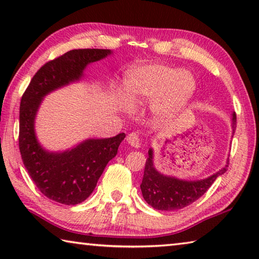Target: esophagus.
<instances>
[{
  "label": "esophagus",
  "instance_id": "obj_1",
  "mask_svg": "<svg viewBox=\"0 0 259 259\" xmlns=\"http://www.w3.org/2000/svg\"><path fill=\"white\" fill-rule=\"evenodd\" d=\"M126 142H128L129 145H131L133 147H136V148H138L140 145L139 136L136 133H131L126 136Z\"/></svg>",
  "mask_w": 259,
  "mask_h": 259
}]
</instances>
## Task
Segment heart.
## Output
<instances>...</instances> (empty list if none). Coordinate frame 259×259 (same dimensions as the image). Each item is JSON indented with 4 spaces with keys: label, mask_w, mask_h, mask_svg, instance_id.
Wrapping results in <instances>:
<instances>
[{
    "label": "heart",
    "mask_w": 259,
    "mask_h": 259,
    "mask_svg": "<svg viewBox=\"0 0 259 259\" xmlns=\"http://www.w3.org/2000/svg\"><path fill=\"white\" fill-rule=\"evenodd\" d=\"M196 89L191 73L166 65L153 64L133 68L124 77V91L131 103L153 100L152 108L161 117H171L186 106Z\"/></svg>",
    "instance_id": "heart-1"
}]
</instances>
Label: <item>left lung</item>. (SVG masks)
Listing matches in <instances>:
<instances>
[{
    "label": "left lung",
    "mask_w": 259,
    "mask_h": 259,
    "mask_svg": "<svg viewBox=\"0 0 259 259\" xmlns=\"http://www.w3.org/2000/svg\"><path fill=\"white\" fill-rule=\"evenodd\" d=\"M232 121H233V129H235V113H233ZM227 166H229V161L224 168L202 181H181L157 172L153 165V152L150 150L144 170L143 182L140 184L143 198L151 207L157 210L172 211V210L183 209L200 199L209 190L217 177L227 171Z\"/></svg>",
    "instance_id": "left-lung-1"
}]
</instances>
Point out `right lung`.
<instances>
[{"label":"right lung","mask_w":259,"mask_h":259,"mask_svg":"<svg viewBox=\"0 0 259 259\" xmlns=\"http://www.w3.org/2000/svg\"><path fill=\"white\" fill-rule=\"evenodd\" d=\"M109 54L106 49H77L57 57L35 73L21 97L18 138L21 159L40 192L56 202L74 205L89 198L125 135L89 139L71 151L49 153L35 137V114L47 94L78 80L88 64Z\"/></svg>","instance_id":"add662e5"}]
</instances>
